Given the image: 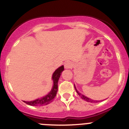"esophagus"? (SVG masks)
<instances>
[{
	"label": "esophagus",
	"mask_w": 129,
	"mask_h": 129,
	"mask_svg": "<svg viewBox=\"0 0 129 129\" xmlns=\"http://www.w3.org/2000/svg\"><path fill=\"white\" fill-rule=\"evenodd\" d=\"M73 65L72 63H71V62H67L64 63V67L65 69H70V68H72Z\"/></svg>",
	"instance_id": "1"
}]
</instances>
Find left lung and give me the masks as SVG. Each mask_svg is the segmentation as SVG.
<instances>
[{
    "label": "left lung",
    "mask_w": 129,
    "mask_h": 129,
    "mask_svg": "<svg viewBox=\"0 0 129 129\" xmlns=\"http://www.w3.org/2000/svg\"><path fill=\"white\" fill-rule=\"evenodd\" d=\"M74 87H75V89H76V92H77V94H78L80 96H81V98H82V99H83L84 100L86 101V102H91V103H94V102H95V100H93L91 99V98H87V97H86V96H84V95L82 94L79 93V92H78V91H77V89H76V86H75V85H74ZM97 102H99V101H97Z\"/></svg>",
    "instance_id": "left-lung-1"
}]
</instances>
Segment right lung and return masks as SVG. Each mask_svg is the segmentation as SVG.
I'll use <instances>...</instances> for the list:
<instances>
[{
    "instance_id": "right-lung-1",
    "label": "right lung",
    "mask_w": 129,
    "mask_h": 129,
    "mask_svg": "<svg viewBox=\"0 0 129 129\" xmlns=\"http://www.w3.org/2000/svg\"><path fill=\"white\" fill-rule=\"evenodd\" d=\"M63 70H64V67H63V66H62L58 67L53 72V75H52V80L53 81V87H52V90L48 94L43 96L42 98L35 100L31 101V102H25V101H24V102L26 103V104L29 105L37 107V106L47 105L49 104L51 102H53V99H54L55 97L56 96V94H57V91H58V79H59L61 73H62Z\"/></svg>"
}]
</instances>
